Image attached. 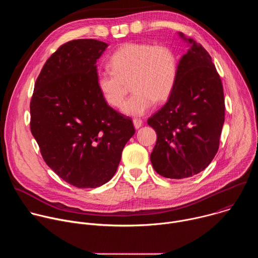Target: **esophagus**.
<instances>
[{
  "instance_id": "34e87169",
  "label": "esophagus",
  "mask_w": 258,
  "mask_h": 258,
  "mask_svg": "<svg viewBox=\"0 0 258 258\" xmlns=\"http://www.w3.org/2000/svg\"><path fill=\"white\" fill-rule=\"evenodd\" d=\"M133 122H134V125H135L136 128H140L142 126V124H143V121L140 118H134Z\"/></svg>"
}]
</instances>
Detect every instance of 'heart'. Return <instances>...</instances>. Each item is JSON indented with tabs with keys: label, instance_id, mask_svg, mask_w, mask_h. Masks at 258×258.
<instances>
[{
	"label": "heart",
	"instance_id": "obj_1",
	"mask_svg": "<svg viewBox=\"0 0 258 258\" xmlns=\"http://www.w3.org/2000/svg\"><path fill=\"white\" fill-rule=\"evenodd\" d=\"M108 64L110 70L97 75L98 90L110 106L118 108L130 84L134 93L122 105L128 115H143L155 101H166L176 84L178 57L168 45L126 43L111 55Z\"/></svg>",
	"mask_w": 258,
	"mask_h": 258
}]
</instances>
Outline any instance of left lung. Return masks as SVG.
Returning a JSON list of instances; mask_svg holds the SVG:
<instances>
[{"instance_id": "1", "label": "left lung", "mask_w": 258, "mask_h": 258, "mask_svg": "<svg viewBox=\"0 0 258 258\" xmlns=\"http://www.w3.org/2000/svg\"><path fill=\"white\" fill-rule=\"evenodd\" d=\"M178 63L175 87L165 105L148 119L157 140L151 163L167 178H186L214 158L225 122L223 84L208 52L192 39Z\"/></svg>"}]
</instances>
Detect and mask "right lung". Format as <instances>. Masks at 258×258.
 Wrapping results in <instances>:
<instances>
[{
  "label": "right lung",
  "mask_w": 258,
  "mask_h": 258,
  "mask_svg": "<svg viewBox=\"0 0 258 258\" xmlns=\"http://www.w3.org/2000/svg\"><path fill=\"white\" fill-rule=\"evenodd\" d=\"M108 47L93 39L60 46L46 61L30 100V131L47 165L77 188L112 178L132 118L110 107L97 87V59Z\"/></svg>",
  "instance_id": "obj_1"
}]
</instances>
